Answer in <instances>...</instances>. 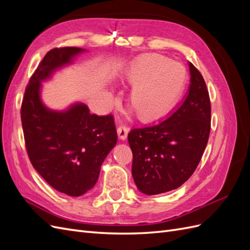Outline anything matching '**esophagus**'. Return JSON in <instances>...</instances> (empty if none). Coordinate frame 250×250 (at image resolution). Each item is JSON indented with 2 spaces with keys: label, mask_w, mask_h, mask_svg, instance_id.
<instances>
[{
  "label": "esophagus",
  "mask_w": 250,
  "mask_h": 250,
  "mask_svg": "<svg viewBox=\"0 0 250 250\" xmlns=\"http://www.w3.org/2000/svg\"><path fill=\"white\" fill-rule=\"evenodd\" d=\"M117 131H118L119 138H120L121 140H125V139L127 138L128 132H129V128H128V127L125 126V125H120V126L118 127Z\"/></svg>",
  "instance_id": "1"
}]
</instances>
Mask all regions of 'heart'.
I'll use <instances>...</instances> for the list:
<instances>
[{
    "label": "heart",
    "mask_w": 250,
    "mask_h": 250,
    "mask_svg": "<svg viewBox=\"0 0 250 250\" xmlns=\"http://www.w3.org/2000/svg\"><path fill=\"white\" fill-rule=\"evenodd\" d=\"M186 78L185 67L156 54L141 56L131 64L125 79L132 86L131 106L142 119H151L176 99Z\"/></svg>",
    "instance_id": "1"
}]
</instances>
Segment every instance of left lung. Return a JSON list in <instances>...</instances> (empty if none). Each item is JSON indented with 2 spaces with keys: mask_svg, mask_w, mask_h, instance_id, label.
Returning <instances> with one entry per match:
<instances>
[{
  "mask_svg": "<svg viewBox=\"0 0 250 250\" xmlns=\"http://www.w3.org/2000/svg\"><path fill=\"white\" fill-rule=\"evenodd\" d=\"M191 84L186 99L167 119L128 133L132 176L139 190L156 195L175 190L192 176L210 131V101L200 72L188 63Z\"/></svg>",
  "mask_w": 250,
  "mask_h": 250,
  "instance_id": "1",
  "label": "left lung"
}]
</instances>
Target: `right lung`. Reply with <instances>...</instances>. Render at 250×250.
Segmentation results:
<instances>
[{
    "mask_svg": "<svg viewBox=\"0 0 250 250\" xmlns=\"http://www.w3.org/2000/svg\"><path fill=\"white\" fill-rule=\"evenodd\" d=\"M83 51L76 47L50 50L30 78L21 108L30 162L52 188L73 197L96 185L101 165L118 140L111 115H92L83 103L53 111L41 100V82Z\"/></svg>",
    "mask_w": 250,
    "mask_h": 250,
    "instance_id": "add662e5",
    "label": "right lung"
}]
</instances>
